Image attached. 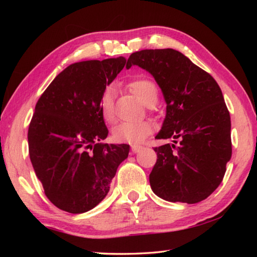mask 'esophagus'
<instances>
[{
  "instance_id": "1",
  "label": "esophagus",
  "mask_w": 257,
  "mask_h": 257,
  "mask_svg": "<svg viewBox=\"0 0 257 257\" xmlns=\"http://www.w3.org/2000/svg\"><path fill=\"white\" fill-rule=\"evenodd\" d=\"M142 150V146H139V145H132V151H133V153H138L139 151Z\"/></svg>"
}]
</instances>
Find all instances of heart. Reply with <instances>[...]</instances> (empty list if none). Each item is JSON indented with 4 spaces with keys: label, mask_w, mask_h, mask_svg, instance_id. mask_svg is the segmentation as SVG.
<instances>
[{
    "label": "heart",
    "mask_w": 257,
    "mask_h": 257,
    "mask_svg": "<svg viewBox=\"0 0 257 257\" xmlns=\"http://www.w3.org/2000/svg\"><path fill=\"white\" fill-rule=\"evenodd\" d=\"M129 88L146 106H154L159 99V90L155 82L147 78H139L129 84ZM114 101L115 89L112 86L106 87L99 97V111L104 121L107 123L114 122ZM153 124L150 121L137 123H120L112 130V137L116 143L138 144L153 133Z\"/></svg>",
    "instance_id": "1"
}]
</instances>
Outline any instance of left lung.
Segmentation results:
<instances>
[{
    "label": "left lung",
    "instance_id": "1",
    "mask_svg": "<svg viewBox=\"0 0 257 257\" xmlns=\"http://www.w3.org/2000/svg\"><path fill=\"white\" fill-rule=\"evenodd\" d=\"M149 71L167 102L158 139L175 144L154 147L158 160L151 188L169 202L194 204L207 198L222 181L231 158V121L222 92L210 73L179 51L143 50L127 66Z\"/></svg>",
    "mask_w": 257,
    "mask_h": 257
}]
</instances>
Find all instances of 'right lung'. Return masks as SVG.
I'll return each mask as SVG.
<instances>
[{
  "mask_svg": "<svg viewBox=\"0 0 257 257\" xmlns=\"http://www.w3.org/2000/svg\"><path fill=\"white\" fill-rule=\"evenodd\" d=\"M125 61L119 56L70 64L36 103L28 129L29 158L46 197L60 210H92L128 158L129 145L99 143L108 130L98 105Z\"/></svg>",
  "mask_w": 257,
  "mask_h": 257,
  "instance_id": "right-lung-1",
  "label": "right lung"
}]
</instances>
